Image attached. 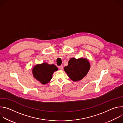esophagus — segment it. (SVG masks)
<instances>
[{"label": "esophagus", "mask_w": 123, "mask_h": 123, "mask_svg": "<svg viewBox=\"0 0 123 123\" xmlns=\"http://www.w3.org/2000/svg\"><path fill=\"white\" fill-rule=\"evenodd\" d=\"M59 68L61 70H62L63 69V66H60L59 67Z\"/></svg>", "instance_id": "obj_1"}]
</instances>
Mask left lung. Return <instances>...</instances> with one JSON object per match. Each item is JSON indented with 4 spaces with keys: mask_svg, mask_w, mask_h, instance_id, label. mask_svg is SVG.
Instances as JSON below:
<instances>
[{
    "mask_svg": "<svg viewBox=\"0 0 123 123\" xmlns=\"http://www.w3.org/2000/svg\"><path fill=\"white\" fill-rule=\"evenodd\" d=\"M90 68V63L86 58H72L68 62V65L65 67L64 71L70 79L76 82L86 76Z\"/></svg>",
    "mask_w": 123,
    "mask_h": 123,
    "instance_id": "8db88e82",
    "label": "left lung"
}]
</instances>
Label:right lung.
<instances>
[{
	"instance_id": "1",
	"label": "right lung",
	"mask_w": 123,
	"mask_h": 123,
	"mask_svg": "<svg viewBox=\"0 0 123 123\" xmlns=\"http://www.w3.org/2000/svg\"><path fill=\"white\" fill-rule=\"evenodd\" d=\"M58 68L54 64L46 62L35 65L32 70L34 78L43 85L48 83L52 78L54 72L58 71Z\"/></svg>"
}]
</instances>
